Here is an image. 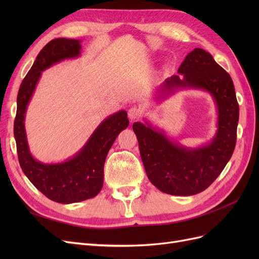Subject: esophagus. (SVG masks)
<instances>
[{
	"label": "esophagus",
	"mask_w": 259,
	"mask_h": 259,
	"mask_svg": "<svg viewBox=\"0 0 259 259\" xmlns=\"http://www.w3.org/2000/svg\"><path fill=\"white\" fill-rule=\"evenodd\" d=\"M140 115H142V109L136 107V106L132 107L128 110V117H130L131 121L137 120Z\"/></svg>",
	"instance_id": "esophagus-1"
}]
</instances>
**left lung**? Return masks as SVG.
I'll list each match as a JSON object with an SVG mask.
<instances>
[{
  "instance_id": "1",
  "label": "left lung",
  "mask_w": 259,
  "mask_h": 259,
  "mask_svg": "<svg viewBox=\"0 0 259 259\" xmlns=\"http://www.w3.org/2000/svg\"><path fill=\"white\" fill-rule=\"evenodd\" d=\"M178 73L155 89L153 100L163 101L179 90L208 93L217 110V130L210 142L194 148L183 146L148 119L135 122L133 130L151 184L164 193L188 197L204 191L229 162L237 142L239 105L230 75L208 52L194 49Z\"/></svg>"
}]
</instances>
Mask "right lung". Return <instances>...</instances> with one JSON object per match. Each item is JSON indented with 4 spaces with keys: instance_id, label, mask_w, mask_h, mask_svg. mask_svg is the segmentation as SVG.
Segmentation results:
<instances>
[{
    "instance_id": "right-lung-1",
    "label": "right lung",
    "mask_w": 259,
    "mask_h": 259,
    "mask_svg": "<svg viewBox=\"0 0 259 259\" xmlns=\"http://www.w3.org/2000/svg\"><path fill=\"white\" fill-rule=\"evenodd\" d=\"M81 49V40L66 37L54 38L44 46L21 82L14 123V136L22 171L45 197L62 204L92 199L100 192L107 154L117 135L130 124L125 110L107 116L80 150L62 162L43 163L31 153L25 119L42 72L60 61L80 57Z\"/></svg>"
}]
</instances>
